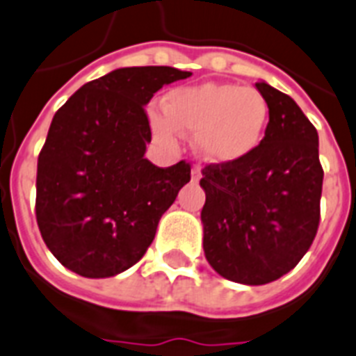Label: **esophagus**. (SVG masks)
<instances>
[{"mask_svg": "<svg viewBox=\"0 0 356 356\" xmlns=\"http://www.w3.org/2000/svg\"><path fill=\"white\" fill-rule=\"evenodd\" d=\"M200 178H202V170L198 169V167H193V170H191V180H193V181H200Z\"/></svg>", "mask_w": 356, "mask_h": 356, "instance_id": "obj_1", "label": "esophagus"}]
</instances>
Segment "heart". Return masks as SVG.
<instances>
[{
    "mask_svg": "<svg viewBox=\"0 0 356 356\" xmlns=\"http://www.w3.org/2000/svg\"><path fill=\"white\" fill-rule=\"evenodd\" d=\"M163 113H150V127L165 143L180 132L195 134V147L211 163L244 160L257 149L268 129V102L255 88L204 82L170 90Z\"/></svg>",
    "mask_w": 356,
    "mask_h": 356,
    "instance_id": "heart-1",
    "label": "heart"
}]
</instances>
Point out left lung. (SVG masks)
Returning <instances> with one entry per match:
<instances>
[{"label":"left lung","mask_w":356,"mask_h":356,"mask_svg":"<svg viewBox=\"0 0 356 356\" xmlns=\"http://www.w3.org/2000/svg\"><path fill=\"white\" fill-rule=\"evenodd\" d=\"M268 129L244 160L207 165L204 254L213 270L243 285H266L291 272L320 224L323 169L318 132L292 97L264 81Z\"/></svg>","instance_id":"1"}]
</instances>
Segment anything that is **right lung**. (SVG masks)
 Listing matches in <instances>:
<instances>
[{
    "label": "right lung",
    "instance_id": "1",
    "mask_svg": "<svg viewBox=\"0 0 356 356\" xmlns=\"http://www.w3.org/2000/svg\"><path fill=\"white\" fill-rule=\"evenodd\" d=\"M191 76L169 65L119 67L86 82L55 113L36 172V222L51 254L82 277H112L143 257L178 191L186 161L161 169L145 158V106Z\"/></svg>",
    "mask_w": 356,
    "mask_h": 356
}]
</instances>
